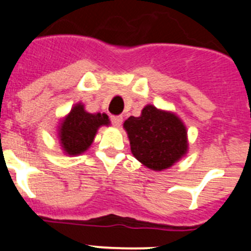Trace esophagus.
I'll use <instances>...</instances> for the list:
<instances>
[{
  "mask_svg": "<svg viewBox=\"0 0 251 251\" xmlns=\"http://www.w3.org/2000/svg\"><path fill=\"white\" fill-rule=\"evenodd\" d=\"M110 121H112L114 127L119 128L122 126V122H123V117H122V115H112V117H110Z\"/></svg>",
  "mask_w": 251,
  "mask_h": 251,
  "instance_id": "esophagus-1",
  "label": "esophagus"
}]
</instances>
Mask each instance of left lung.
<instances>
[{
  "label": "left lung",
  "instance_id": "8db88e82",
  "mask_svg": "<svg viewBox=\"0 0 251 251\" xmlns=\"http://www.w3.org/2000/svg\"><path fill=\"white\" fill-rule=\"evenodd\" d=\"M123 127L133 156L151 170L170 168L187 153V130L174 113L148 104L139 117H129Z\"/></svg>",
  "mask_w": 251,
  "mask_h": 251
}]
</instances>
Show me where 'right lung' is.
<instances>
[{"instance_id": "1", "label": "right lung", "mask_w": 251, "mask_h": 251, "mask_svg": "<svg viewBox=\"0 0 251 251\" xmlns=\"http://www.w3.org/2000/svg\"><path fill=\"white\" fill-rule=\"evenodd\" d=\"M105 113H88L81 103L75 104L59 127V139L64 153L76 156L92 146L97 130L101 126H109Z\"/></svg>"}]
</instances>
